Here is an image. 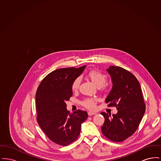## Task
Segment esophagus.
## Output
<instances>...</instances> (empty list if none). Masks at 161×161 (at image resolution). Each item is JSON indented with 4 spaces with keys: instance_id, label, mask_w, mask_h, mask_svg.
<instances>
[{
    "instance_id": "1",
    "label": "esophagus",
    "mask_w": 161,
    "mask_h": 161,
    "mask_svg": "<svg viewBox=\"0 0 161 161\" xmlns=\"http://www.w3.org/2000/svg\"><path fill=\"white\" fill-rule=\"evenodd\" d=\"M96 114H97L95 113V112H88V115H89V116H92V115H96Z\"/></svg>"
}]
</instances>
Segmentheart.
Segmentation results:
<instances>
[{
    "label": "heart",
    "instance_id": "obj_1",
    "mask_svg": "<svg viewBox=\"0 0 161 161\" xmlns=\"http://www.w3.org/2000/svg\"><path fill=\"white\" fill-rule=\"evenodd\" d=\"M87 77L91 80L93 84L98 88L104 87L105 86V83L106 81V76L97 70H91L87 74ZM81 83V80L79 78L75 79L72 84V89L73 91H77ZM97 99L95 98H87L84 99L81 104L84 107L94 109L96 107V103Z\"/></svg>",
    "mask_w": 161,
    "mask_h": 161
}]
</instances>
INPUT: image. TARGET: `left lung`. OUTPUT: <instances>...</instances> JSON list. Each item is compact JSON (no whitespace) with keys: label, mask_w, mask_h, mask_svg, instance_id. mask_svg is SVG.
I'll return each instance as SVG.
<instances>
[{"label":"left lung","mask_w":161,"mask_h":161,"mask_svg":"<svg viewBox=\"0 0 161 161\" xmlns=\"http://www.w3.org/2000/svg\"><path fill=\"white\" fill-rule=\"evenodd\" d=\"M112 83V90L106 99L108 106H115L116 114L101 112L105 121L103 134L114 142H121L132 135L141 121L146 106L140 84L131 73L119 66L107 69Z\"/></svg>","instance_id":"obj_1"}]
</instances>
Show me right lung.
<instances>
[{"mask_svg": "<svg viewBox=\"0 0 161 161\" xmlns=\"http://www.w3.org/2000/svg\"><path fill=\"white\" fill-rule=\"evenodd\" d=\"M86 66L55 70L42 81L36 95L37 120L42 130L55 143L68 146L77 139L81 124L87 118L86 111L70 114L66 102L72 96V84Z\"/></svg>", "mask_w": 161, "mask_h": 161, "instance_id": "add662e5", "label": "right lung"}]
</instances>
